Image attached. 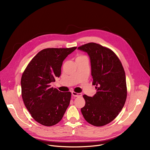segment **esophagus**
Segmentation results:
<instances>
[{
  "mask_svg": "<svg viewBox=\"0 0 150 150\" xmlns=\"http://www.w3.org/2000/svg\"><path fill=\"white\" fill-rule=\"evenodd\" d=\"M72 95L74 97H81L82 96L81 93H75L74 91L72 92Z\"/></svg>",
  "mask_w": 150,
  "mask_h": 150,
  "instance_id": "obj_1",
  "label": "esophagus"
}]
</instances>
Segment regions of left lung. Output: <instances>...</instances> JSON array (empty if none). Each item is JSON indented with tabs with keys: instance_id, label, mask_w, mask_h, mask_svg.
<instances>
[{
	"instance_id": "1",
	"label": "left lung",
	"mask_w": 150,
	"mask_h": 150,
	"mask_svg": "<svg viewBox=\"0 0 150 150\" xmlns=\"http://www.w3.org/2000/svg\"><path fill=\"white\" fill-rule=\"evenodd\" d=\"M87 53L91 68L93 97L83 95L81 113L87 122L102 126L113 121L123 109L127 97L126 76L120 60L110 49L90 42L78 48Z\"/></svg>"
}]
</instances>
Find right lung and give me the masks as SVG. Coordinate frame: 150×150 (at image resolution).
<instances>
[{
  "mask_svg": "<svg viewBox=\"0 0 150 150\" xmlns=\"http://www.w3.org/2000/svg\"><path fill=\"white\" fill-rule=\"evenodd\" d=\"M76 49L42 50L33 58L22 75L24 104L33 118L42 125L51 126L59 123L69 105L71 93L59 91L50 83L60 76L63 60Z\"/></svg>",
  "mask_w": 150,
  "mask_h": 150,
  "instance_id": "add662e5",
  "label": "right lung"
}]
</instances>
